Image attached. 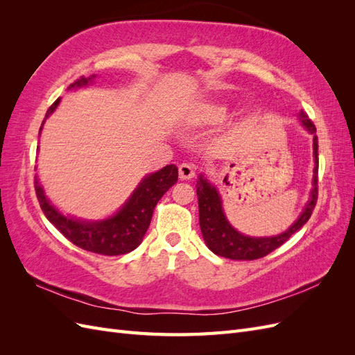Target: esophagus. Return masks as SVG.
Instances as JSON below:
<instances>
[{
  "label": "esophagus",
  "instance_id": "34e87169",
  "mask_svg": "<svg viewBox=\"0 0 355 355\" xmlns=\"http://www.w3.org/2000/svg\"><path fill=\"white\" fill-rule=\"evenodd\" d=\"M194 175H196V168L192 164L184 163V164L179 166V178L182 180H188L191 178H194Z\"/></svg>",
  "mask_w": 355,
  "mask_h": 355
}]
</instances>
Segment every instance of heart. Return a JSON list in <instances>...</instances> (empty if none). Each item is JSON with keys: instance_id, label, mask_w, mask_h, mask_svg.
Listing matches in <instances>:
<instances>
[{"instance_id": "1", "label": "heart", "mask_w": 355, "mask_h": 355, "mask_svg": "<svg viewBox=\"0 0 355 355\" xmlns=\"http://www.w3.org/2000/svg\"><path fill=\"white\" fill-rule=\"evenodd\" d=\"M225 115H227V108L220 105L207 106V108L204 110V116H206L210 121H220V120H223Z\"/></svg>"}]
</instances>
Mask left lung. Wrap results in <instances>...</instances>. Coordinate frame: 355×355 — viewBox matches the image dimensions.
Here are the masks:
<instances>
[{
    "label": "left lung",
    "instance_id": "obj_1",
    "mask_svg": "<svg viewBox=\"0 0 355 355\" xmlns=\"http://www.w3.org/2000/svg\"><path fill=\"white\" fill-rule=\"evenodd\" d=\"M297 120L305 130L313 135L314 149V175L313 189L309 192V200L306 201L302 213L290 225L287 231L272 235V237H250L235 230L228 222L222 207V197L218 188L204 176L202 173L197 179V197H198V213H200V228L206 245L218 256L228 257L232 261H253L266 256L286 243L295 232H297L313 214L317 202L318 188V139L315 135V125L309 120L308 115L300 111Z\"/></svg>",
    "mask_w": 355,
    "mask_h": 355
}]
</instances>
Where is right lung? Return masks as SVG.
Returning a JSON list of instances; mask_svg holds the SVG:
<instances>
[{
	"label": "right lung",
	"mask_w": 355,
	"mask_h": 355,
	"mask_svg": "<svg viewBox=\"0 0 355 355\" xmlns=\"http://www.w3.org/2000/svg\"><path fill=\"white\" fill-rule=\"evenodd\" d=\"M94 78L96 75L89 78L81 77L72 83L68 90L87 87L93 84ZM59 103L60 98L49 108L44 121L40 127V133L46 120L56 111ZM176 182L178 167L175 164H168L155 173L146 175L112 216L99 220L77 219L69 214H63L56 206H53L46 196L38 176H35V192L42 213L71 243L87 252L116 256L133 252L142 243L157 202Z\"/></svg>",
	"instance_id": "obj_1"
}]
</instances>
